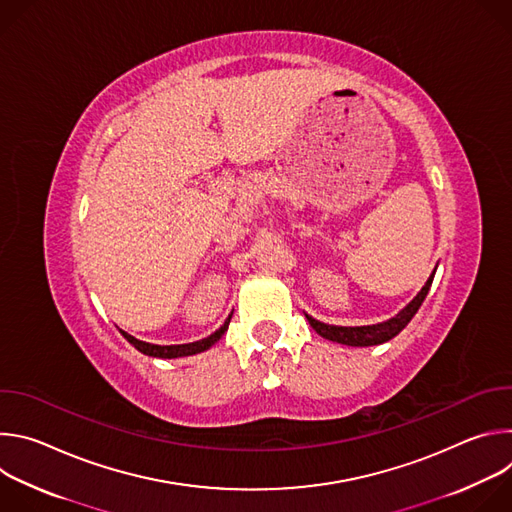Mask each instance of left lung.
Wrapping results in <instances>:
<instances>
[{"instance_id":"1","label":"left lung","mask_w":512,"mask_h":512,"mask_svg":"<svg viewBox=\"0 0 512 512\" xmlns=\"http://www.w3.org/2000/svg\"><path fill=\"white\" fill-rule=\"evenodd\" d=\"M431 281H433V273L429 275V279L425 281V285L421 287L419 294L395 318H391L387 322H381V324L350 328V326H330V324L314 320L312 316H306V318H308L310 326L326 340L346 344V346H377V344H383V342L395 338L411 322V318L417 314L419 306L423 304V300L427 296Z\"/></svg>"}]
</instances>
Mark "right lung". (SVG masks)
I'll return each mask as SVG.
<instances>
[{
    "label": "right lung",
    "mask_w": 512,
    "mask_h": 512,
    "mask_svg": "<svg viewBox=\"0 0 512 512\" xmlns=\"http://www.w3.org/2000/svg\"><path fill=\"white\" fill-rule=\"evenodd\" d=\"M233 316V314H231ZM231 316L225 320V324L218 328L216 332H212L210 336L202 338V340H196V342H188V344H172V346H160V344H150V342H141L137 338H133L131 334L127 332H121L125 336V340L129 344H133L139 352L148 354V356H154V358H180V356H192V354H198V352H204L208 350L214 342L221 340V336L227 332L229 328V322H231Z\"/></svg>",
    "instance_id": "obj_1"
}]
</instances>
